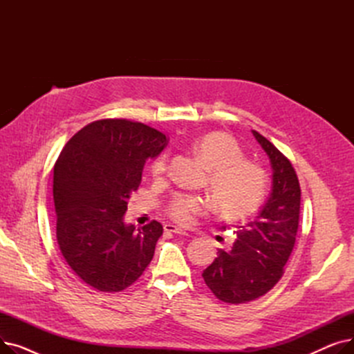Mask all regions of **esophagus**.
I'll return each instance as SVG.
<instances>
[{
  "label": "esophagus",
  "mask_w": 354,
  "mask_h": 354,
  "mask_svg": "<svg viewBox=\"0 0 354 354\" xmlns=\"http://www.w3.org/2000/svg\"><path fill=\"white\" fill-rule=\"evenodd\" d=\"M163 230H165L166 232H174V234H178V235H185V236L189 235L185 230H182V228H179V227H175V225H172V224H166V225L163 227Z\"/></svg>",
  "instance_id": "obj_1"
}]
</instances>
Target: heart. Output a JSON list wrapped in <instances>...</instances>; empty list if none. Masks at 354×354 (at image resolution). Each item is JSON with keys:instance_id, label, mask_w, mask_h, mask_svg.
Instances as JSON below:
<instances>
[{"instance_id": "obj_1", "label": "heart", "mask_w": 354, "mask_h": 354, "mask_svg": "<svg viewBox=\"0 0 354 354\" xmlns=\"http://www.w3.org/2000/svg\"><path fill=\"white\" fill-rule=\"evenodd\" d=\"M192 151L209 171L208 191L219 214L228 218H243L252 214L266 196L267 174L258 163L244 159L243 149L224 133H207L192 143ZM167 153L159 155L151 165L155 176L167 171ZM207 209L202 198L176 194L166 212L179 224L188 225Z\"/></svg>"}]
</instances>
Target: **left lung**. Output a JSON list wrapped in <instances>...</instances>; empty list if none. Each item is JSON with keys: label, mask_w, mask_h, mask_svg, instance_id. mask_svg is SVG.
I'll list each match as a JSON object with an SVG mask.
<instances>
[{"label": "left lung", "mask_w": 354, "mask_h": 354, "mask_svg": "<svg viewBox=\"0 0 354 354\" xmlns=\"http://www.w3.org/2000/svg\"><path fill=\"white\" fill-rule=\"evenodd\" d=\"M252 135L271 162V194L254 221L236 227L231 250H218L202 272L216 299L230 304L257 300L280 281L299 230L301 189L294 167L268 139Z\"/></svg>", "instance_id": "8db88e82"}]
</instances>
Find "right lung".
<instances>
[{
	"instance_id": "obj_1",
	"label": "right lung",
	"mask_w": 354,
	"mask_h": 354,
	"mask_svg": "<svg viewBox=\"0 0 354 354\" xmlns=\"http://www.w3.org/2000/svg\"><path fill=\"white\" fill-rule=\"evenodd\" d=\"M166 145V136L151 126L103 119L79 130L54 165L57 243L70 268L95 290L122 291L152 261L160 222L136 230L123 215L146 159Z\"/></svg>"
}]
</instances>
